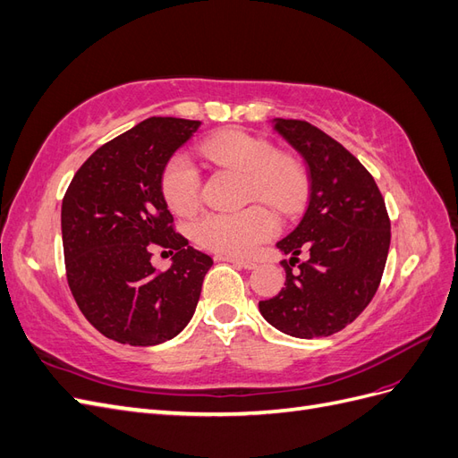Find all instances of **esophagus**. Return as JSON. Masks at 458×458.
Returning a JSON list of instances; mask_svg holds the SVG:
<instances>
[{"mask_svg": "<svg viewBox=\"0 0 458 458\" xmlns=\"http://www.w3.org/2000/svg\"><path fill=\"white\" fill-rule=\"evenodd\" d=\"M217 259H221V261H231V263H234V266H239V267L248 269V271L258 267V263L252 261V259H241V258H233V256H217Z\"/></svg>", "mask_w": 458, "mask_h": 458, "instance_id": "34e87169", "label": "esophagus"}]
</instances>
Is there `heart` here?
I'll list each match as a JSON object with an SVG mask.
<instances>
[{
    "label": "heart",
    "mask_w": 458,
    "mask_h": 458,
    "mask_svg": "<svg viewBox=\"0 0 458 458\" xmlns=\"http://www.w3.org/2000/svg\"><path fill=\"white\" fill-rule=\"evenodd\" d=\"M200 152L219 165L246 175L248 197H256L279 214H294L306 200L308 183L301 165L286 155H275L266 140L246 131H219L200 145ZM162 195L170 210L189 216L200 202V177L192 162L177 155L165 164ZM276 221L266 208L252 206L234 214H206L192 225V239L221 256H246L273 237Z\"/></svg>",
    "instance_id": "obj_1"
}]
</instances>
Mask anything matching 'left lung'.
Here are the masks:
<instances>
[{
	"label": "left lung",
	"mask_w": 458,
	"mask_h": 458,
	"mask_svg": "<svg viewBox=\"0 0 458 458\" xmlns=\"http://www.w3.org/2000/svg\"><path fill=\"white\" fill-rule=\"evenodd\" d=\"M273 130L303 158L310 202L300 224L276 248L290 259L284 288L259 301V313L294 338L330 336L353 323L377 294L387 250L390 217L372 175L350 150L301 120H271ZM309 261L292 273L297 256Z\"/></svg>",
	"instance_id": "1"
}]
</instances>
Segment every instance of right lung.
I'll list each match as a JSON object with an SVG mask.
<instances>
[{
  "mask_svg": "<svg viewBox=\"0 0 458 458\" xmlns=\"http://www.w3.org/2000/svg\"><path fill=\"white\" fill-rule=\"evenodd\" d=\"M199 128V120L147 118L97 148L68 185L61 208L68 286L110 340L168 342L197 310L214 259L174 231L162 174ZM152 245L176 250L170 270L151 266Z\"/></svg>",
  "mask_w": 458,
  "mask_h": 458,
  "instance_id": "add662e5",
  "label": "right lung"
}]
</instances>
